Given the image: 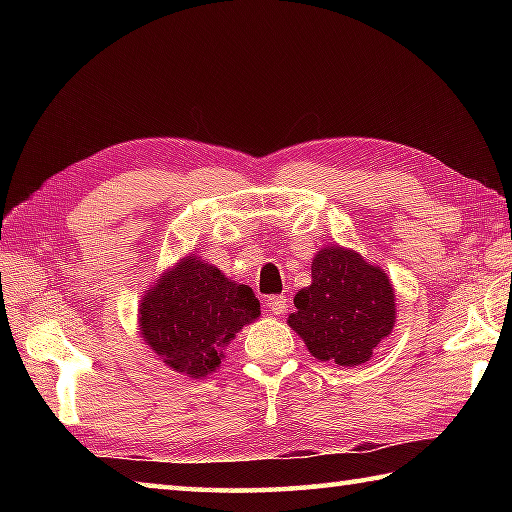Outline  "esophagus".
<instances>
[{"instance_id":"34e87169","label":"esophagus","mask_w":512,"mask_h":512,"mask_svg":"<svg viewBox=\"0 0 512 512\" xmlns=\"http://www.w3.org/2000/svg\"><path fill=\"white\" fill-rule=\"evenodd\" d=\"M286 308H288V299L284 295L268 297V310L273 312V314H277V317H279V314H284Z\"/></svg>"}]
</instances>
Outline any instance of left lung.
Instances as JSON below:
<instances>
[{
	"mask_svg": "<svg viewBox=\"0 0 512 512\" xmlns=\"http://www.w3.org/2000/svg\"><path fill=\"white\" fill-rule=\"evenodd\" d=\"M394 301L385 270L354 250L328 246L312 259V284L297 292L288 323L314 358L356 367L394 328Z\"/></svg>",
	"mask_w": 512,
	"mask_h": 512,
	"instance_id": "left-lung-1",
	"label": "left lung"
}]
</instances>
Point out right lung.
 Here are the masks:
<instances>
[{
  "instance_id": "obj_1",
  "label": "right lung",
  "mask_w": 512,
  "mask_h": 512,
  "mask_svg": "<svg viewBox=\"0 0 512 512\" xmlns=\"http://www.w3.org/2000/svg\"><path fill=\"white\" fill-rule=\"evenodd\" d=\"M259 314L253 288L187 257L145 295L140 332L171 369L200 378L220 367L222 347Z\"/></svg>"
}]
</instances>
